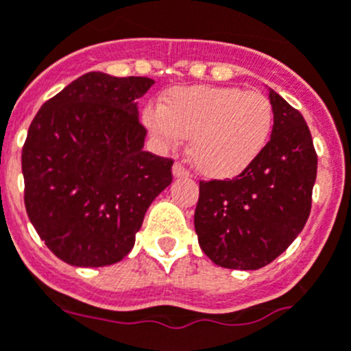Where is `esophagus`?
Here are the masks:
<instances>
[{
	"label": "esophagus",
	"mask_w": 351,
	"mask_h": 351,
	"mask_svg": "<svg viewBox=\"0 0 351 351\" xmlns=\"http://www.w3.org/2000/svg\"><path fill=\"white\" fill-rule=\"evenodd\" d=\"M172 173H173V178H176V179L188 178V176H189L188 169H186V167L182 165L181 162H176V163H173V167H172Z\"/></svg>",
	"instance_id": "34e87169"
}]
</instances>
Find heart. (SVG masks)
Instances as JSON below:
<instances>
[{"instance_id": "1", "label": "heart", "mask_w": 351, "mask_h": 351, "mask_svg": "<svg viewBox=\"0 0 351 351\" xmlns=\"http://www.w3.org/2000/svg\"><path fill=\"white\" fill-rule=\"evenodd\" d=\"M147 130L167 149L189 139V158L202 176L230 179L249 169L268 146L273 108L266 95L237 86H178L160 108L143 112Z\"/></svg>"}]
</instances>
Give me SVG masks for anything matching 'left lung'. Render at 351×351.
<instances>
[{
    "label": "left lung",
    "mask_w": 351,
    "mask_h": 351,
    "mask_svg": "<svg viewBox=\"0 0 351 351\" xmlns=\"http://www.w3.org/2000/svg\"><path fill=\"white\" fill-rule=\"evenodd\" d=\"M273 130L259 158L230 181L200 182L198 243L214 265L259 269L303 231L317 179V153L303 114L269 88Z\"/></svg>",
    "instance_id": "left-lung-1"
}]
</instances>
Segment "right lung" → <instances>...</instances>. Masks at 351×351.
<instances>
[{
    "instance_id": "1",
    "label": "right lung",
    "mask_w": 351,
    "mask_h": 351,
    "mask_svg": "<svg viewBox=\"0 0 351 351\" xmlns=\"http://www.w3.org/2000/svg\"><path fill=\"white\" fill-rule=\"evenodd\" d=\"M151 78L92 71L45 102L22 147L29 221L59 259L121 261L146 210L172 182V160L144 151L137 99Z\"/></svg>"
}]
</instances>
